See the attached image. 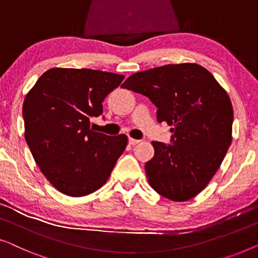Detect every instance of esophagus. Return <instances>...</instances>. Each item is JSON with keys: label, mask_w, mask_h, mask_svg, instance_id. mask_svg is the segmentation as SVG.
Listing matches in <instances>:
<instances>
[{"label": "esophagus", "mask_w": 258, "mask_h": 258, "mask_svg": "<svg viewBox=\"0 0 258 258\" xmlns=\"http://www.w3.org/2000/svg\"><path fill=\"white\" fill-rule=\"evenodd\" d=\"M141 141L140 140H135V139H132V137H129V143L133 144V146H135V144L140 143Z\"/></svg>", "instance_id": "34e87169"}]
</instances>
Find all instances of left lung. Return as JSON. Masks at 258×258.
Returning <instances> with one entry per match:
<instances>
[{
  "label": "left lung",
  "mask_w": 258,
  "mask_h": 258,
  "mask_svg": "<svg viewBox=\"0 0 258 258\" xmlns=\"http://www.w3.org/2000/svg\"><path fill=\"white\" fill-rule=\"evenodd\" d=\"M122 88L147 96L157 121L171 126V143L151 142L155 155L146 163L148 182L175 202L202 191L231 144L234 111L227 91L202 66L167 64L133 74Z\"/></svg>",
  "instance_id": "8db88e82"
}]
</instances>
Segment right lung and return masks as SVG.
Segmentation results:
<instances>
[{
  "mask_svg": "<svg viewBox=\"0 0 258 258\" xmlns=\"http://www.w3.org/2000/svg\"><path fill=\"white\" fill-rule=\"evenodd\" d=\"M123 75L93 69L51 68L23 102L24 137L35 162L59 192L81 197L108 181L124 151V134L107 136L90 129L102 102Z\"/></svg>",
  "mask_w": 258,
  "mask_h": 258,
  "instance_id": "1",
  "label": "right lung"
}]
</instances>
